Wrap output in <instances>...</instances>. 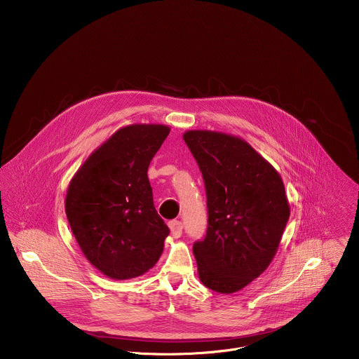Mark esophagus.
Here are the masks:
<instances>
[{"mask_svg": "<svg viewBox=\"0 0 359 359\" xmlns=\"http://www.w3.org/2000/svg\"><path fill=\"white\" fill-rule=\"evenodd\" d=\"M168 228H170L171 235H172L174 238H180V236L182 235V228H184V225H182L181 221H177V219L170 221V222H168Z\"/></svg>", "mask_w": 359, "mask_h": 359, "instance_id": "34e87169", "label": "esophagus"}]
</instances>
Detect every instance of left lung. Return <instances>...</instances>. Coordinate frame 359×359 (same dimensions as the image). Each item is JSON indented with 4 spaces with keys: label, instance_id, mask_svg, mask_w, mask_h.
Listing matches in <instances>:
<instances>
[{
    "label": "left lung",
    "instance_id": "left-lung-1",
    "mask_svg": "<svg viewBox=\"0 0 359 359\" xmlns=\"http://www.w3.org/2000/svg\"><path fill=\"white\" fill-rule=\"evenodd\" d=\"M205 180L208 226L194 245L205 287L229 294L276 255L290 207L279 172L245 140L208 130L184 134Z\"/></svg>",
    "mask_w": 359,
    "mask_h": 359
}]
</instances>
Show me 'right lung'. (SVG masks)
Returning <instances> with one entry per match:
<instances>
[{
	"mask_svg": "<svg viewBox=\"0 0 359 359\" xmlns=\"http://www.w3.org/2000/svg\"><path fill=\"white\" fill-rule=\"evenodd\" d=\"M170 134L164 124H131L97 148L72 178L65 210L86 258L110 279L148 272L170 229L154 205L148 168Z\"/></svg>",
	"mask_w": 359,
	"mask_h": 359,
	"instance_id": "obj_1",
	"label": "right lung"
}]
</instances>
